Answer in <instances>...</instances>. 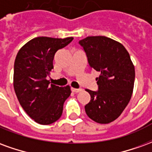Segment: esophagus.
Returning <instances> with one entry per match:
<instances>
[{
    "mask_svg": "<svg viewBox=\"0 0 152 152\" xmlns=\"http://www.w3.org/2000/svg\"><path fill=\"white\" fill-rule=\"evenodd\" d=\"M72 91L74 93H78L80 91H81V89L79 88V89H76V88H72Z\"/></svg>",
    "mask_w": 152,
    "mask_h": 152,
    "instance_id": "obj_1",
    "label": "esophagus"
}]
</instances>
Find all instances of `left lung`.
I'll return each instance as SVG.
<instances>
[{"label": "left lung", "instance_id": "left-lung-1", "mask_svg": "<svg viewBox=\"0 0 152 152\" xmlns=\"http://www.w3.org/2000/svg\"><path fill=\"white\" fill-rule=\"evenodd\" d=\"M90 69L100 72L98 90L86 89L90 101L85 106L87 115L99 124L118 118L129 102L135 79L134 66L121 43L103 36L88 37L79 41Z\"/></svg>", "mask_w": 152, "mask_h": 152}]
</instances>
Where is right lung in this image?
<instances>
[{
  "mask_svg": "<svg viewBox=\"0 0 152 152\" xmlns=\"http://www.w3.org/2000/svg\"><path fill=\"white\" fill-rule=\"evenodd\" d=\"M73 37H39L22 47L14 66V88L22 107L40 124H50L63 113V103L71 94L68 86L50 85L47 80L53 69L54 54Z\"/></svg>",
  "mask_w": 152,
  "mask_h": 152,
  "instance_id": "right-lung-1",
  "label": "right lung"
}]
</instances>
